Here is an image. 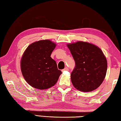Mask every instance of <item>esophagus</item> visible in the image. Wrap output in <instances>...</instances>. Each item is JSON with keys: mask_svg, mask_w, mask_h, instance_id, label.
Returning <instances> with one entry per match:
<instances>
[{"mask_svg": "<svg viewBox=\"0 0 121 121\" xmlns=\"http://www.w3.org/2000/svg\"><path fill=\"white\" fill-rule=\"evenodd\" d=\"M68 70H69L68 68H67V67H65V69H62V71L63 72V71H68Z\"/></svg>", "mask_w": 121, "mask_h": 121, "instance_id": "esophagus-1", "label": "esophagus"}]
</instances>
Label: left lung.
<instances>
[{
  "label": "left lung",
  "instance_id": "left-lung-1",
  "mask_svg": "<svg viewBox=\"0 0 121 121\" xmlns=\"http://www.w3.org/2000/svg\"><path fill=\"white\" fill-rule=\"evenodd\" d=\"M67 45L75 62L71 73L73 86L82 92L97 89L105 79L107 69V60L101 49L81 41Z\"/></svg>",
  "mask_w": 121,
  "mask_h": 121
}]
</instances>
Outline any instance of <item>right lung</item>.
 Segmentation results:
<instances>
[{
	"instance_id": "add662e5",
	"label": "right lung",
	"mask_w": 121,
	"mask_h": 121,
	"mask_svg": "<svg viewBox=\"0 0 121 121\" xmlns=\"http://www.w3.org/2000/svg\"><path fill=\"white\" fill-rule=\"evenodd\" d=\"M56 44L50 40L34 42L24 51L21 60V70L24 78L32 87L48 89L58 81L61 71L51 57Z\"/></svg>"
}]
</instances>
